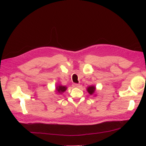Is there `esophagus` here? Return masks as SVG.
Here are the masks:
<instances>
[{"instance_id":"1","label":"esophagus","mask_w":146,"mask_h":146,"mask_svg":"<svg viewBox=\"0 0 146 146\" xmlns=\"http://www.w3.org/2000/svg\"><path fill=\"white\" fill-rule=\"evenodd\" d=\"M72 85H73V86H74V87L78 88V87L80 86V84H77V83H74Z\"/></svg>"}]
</instances>
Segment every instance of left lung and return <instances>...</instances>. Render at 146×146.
I'll list each match as a JSON object with an SVG mask.
<instances>
[{
    "label": "left lung",
    "mask_w": 146,
    "mask_h": 146,
    "mask_svg": "<svg viewBox=\"0 0 146 146\" xmlns=\"http://www.w3.org/2000/svg\"><path fill=\"white\" fill-rule=\"evenodd\" d=\"M87 91L88 93H89L90 95H96V88L94 85H91L90 86H88L87 88Z\"/></svg>",
    "instance_id": "left-lung-1"
}]
</instances>
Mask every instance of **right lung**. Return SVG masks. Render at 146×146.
Returning a JSON list of instances; mask_svg holds the SVG:
<instances>
[{
  "label": "right lung",
  "instance_id": "add662e5",
  "mask_svg": "<svg viewBox=\"0 0 146 146\" xmlns=\"http://www.w3.org/2000/svg\"><path fill=\"white\" fill-rule=\"evenodd\" d=\"M66 90H67V87L65 86H63L61 85H59L56 86L55 92H56V93L62 94L64 92L66 91Z\"/></svg>",
  "mask_w": 146,
  "mask_h": 146
}]
</instances>
